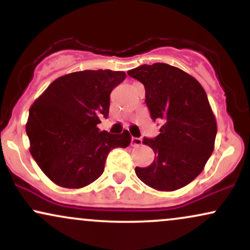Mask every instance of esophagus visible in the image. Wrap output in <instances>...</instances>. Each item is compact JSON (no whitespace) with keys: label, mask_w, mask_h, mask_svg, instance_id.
<instances>
[{"label":"esophagus","mask_w":250,"mask_h":250,"mask_svg":"<svg viewBox=\"0 0 250 250\" xmlns=\"http://www.w3.org/2000/svg\"><path fill=\"white\" fill-rule=\"evenodd\" d=\"M142 143V140L140 139V137H131V146L133 147H137V146H140Z\"/></svg>","instance_id":"1"}]
</instances>
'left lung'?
I'll list each match as a JSON object with an SVG mask.
<instances>
[{
    "label": "left lung",
    "mask_w": 250,
    "mask_h": 250,
    "mask_svg": "<svg viewBox=\"0 0 250 250\" xmlns=\"http://www.w3.org/2000/svg\"><path fill=\"white\" fill-rule=\"evenodd\" d=\"M128 75L145 85L150 117L162 122L156 137L143 139L154 150V162L136 167L135 173L156 190L185 187L203 170L214 150L216 120L205 89L193 76L166 63L142 64Z\"/></svg>",
    "instance_id": "left-lung-1"
}]
</instances>
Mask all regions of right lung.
<instances>
[{"mask_svg": "<svg viewBox=\"0 0 250 250\" xmlns=\"http://www.w3.org/2000/svg\"><path fill=\"white\" fill-rule=\"evenodd\" d=\"M125 71L83 70L56 79L31 105L25 131L30 154L49 179L64 188H82L99 179L109 151L130 145L128 130L109 134L110 93Z\"/></svg>", "mask_w": 250, "mask_h": 250, "instance_id": "1", "label": "right lung"}]
</instances>
